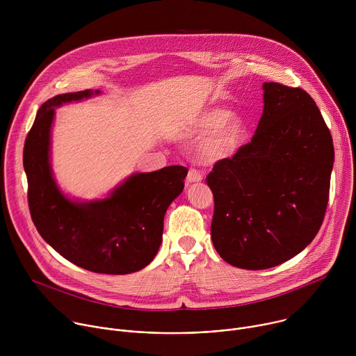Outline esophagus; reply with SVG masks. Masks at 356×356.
I'll use <instances>...</instances> for the list:
<instances>
[{
	"label": "esophagus",
	"instance_id": "34e87169",
	"mask_svg": "<svg viewBox=\"0 0 356 356\" xmlns=\"http://www.w3.org/2000/svg\"><path fill=\"white\" fill-rule=\"evenodd\" d=\"M186 180H187V183H198L202 180V175L194 169H190Z\"/></svg>",
	"mask_w": 356,
	"mask_h": 356
}]
</instances>
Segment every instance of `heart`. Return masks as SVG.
I'll list each match as a JSON object with an SVG mask.
<instances>
[{
    "label": "heart",
    "mask_w": 356,
    "mask_h": 356,
    "mask_svg": "<svg viewBox=\"0 0 356 356\" xmlns=\"http://www.w3.org/2000/svg\"><path fill=\"white\" fill-rule=\"evenodd\" d=\"M190 131L204 134L195 146L200 161L217 163L238 154L246 140L249 125L239 114L229 113L222 107H210L194 117Z\"/></svg>",
    "instance_id": "heart-1"
}]
</instances>
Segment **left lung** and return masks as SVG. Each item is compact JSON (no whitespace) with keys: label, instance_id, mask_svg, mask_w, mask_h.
I'll list each match as a JSON object with an SVG mask.
<instances>
[{"label":"left lung","instance_id":"1","mask_svg":"<svg viewBox=\"0 0 356 356\" xmlns=\"http://www.w3.org/2000/svg\"><path fill=\"white\" fill-rule=\"evenodd\" d=\"M262 88L264 114L252 140L207 176L214 248L246 270L277 266L314 239L334 165L332 138L314 99L279 83Z\"/></svg>","mask_w":356,"mask_h":356}]
</instances>
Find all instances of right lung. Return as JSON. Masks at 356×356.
<instances>
[{"instance_id": "right-lung-1", "label": "right lung", "mask_w": 356, "mask_h": 356, "mask_svg": "<svg viewBox=\"0 0 356 356\" xmlns=\"http://www.w3.org/2000/svg\"><path fill=\"white\" fill-rule=\"evenodd\" d=\"M98 94L99 90L59 94L39 108L24 147L29 210L40 236L69 262L95 273L128 275L156 257L166 210L183 191L188 170L166 166L134 173L98 200L66 195L50 165L55 108Z\"/></svg>"}]
</instances>
